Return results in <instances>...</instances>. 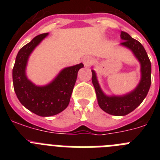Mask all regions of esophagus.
<instances>
[{
    "label": "esophagus",
    "mask_w": 160,
    "mask_h": 160,
    "mask_svg": "<svg viewBox=\"0 0 160 160\" xmlns=\"http://www.w3.org/2000/svg\"><path fill=\"white\" fill-rule=\"evenodd\" d=\"M94 62V59L92 58L89 57V56H87L83 58V64H84L85 66H89Z\"/></svg>",
    "instance_id": "1"
}]
</instances>
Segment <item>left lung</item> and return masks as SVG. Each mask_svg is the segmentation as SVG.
<instances>
[{"label":"left lung","instance_id":"1","mask_svg":"<svg viewBox=\"0 0 160 160\" xmlns=\"http://www.w3.org/2000/svg\"><path fill=\"white\" fill-rule=\"evenodd\" d=\"M120 37L122 40L120 46L129 49L140 63L141 78L138 86L132 91L123 95H107L100 87L95 71L91 70L92 83L95 89L98 106L102 111L115 116H124L140 105L146 98L152 83V65L142 44L123 31L121 32Z\"/></svg>","mask_w":160,"mask_h":160}]
</instances>
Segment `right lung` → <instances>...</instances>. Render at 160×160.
Masks as SVG:
<instances>
[{
	"label": "right lung",
	"mask_w": 160,
	"mask_h": 160,
	"mask_svg": "<svg viewBox=\"0 0 160 160\" xmlns=\"http://www.w3.org/2000/svg\"><path fill=\"white\" fill-rule=\"evenodd\" d=\"M48 32L35 37L20 49L12 69V82L20 102L39 116L49 117L59 114L68 107L78 72L82 63L66 67L53 81L45 86H37L26 76L28 60L35 48L48 36Z\"/></svg>",
	"instance_id": "obj_1"
}]
</instances>
